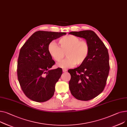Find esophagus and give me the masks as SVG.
<instances>
[{"label":"esophagus","mask_w":127,"mask_h":127,"mask_svg":"<svg viewBox=\"0 0 127 127\" xmlns=\"http://www.w3.org/2000/svg\"><path fill=\"white\" fill-rule=\"evenodd\" d=\"M63 72H65L67 71V70L66 69H63Z\"/></svg>","instance_id":"1"}]
</instances>
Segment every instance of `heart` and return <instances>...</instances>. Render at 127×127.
<instances>
[{"instance_id": "1", "label": "heart", "mask_w": 127, "mask_h": 127, "mask_svg": "<svg viewBox=\"0 0 127 127\" xmlns=\"http://www.w3.org/2000/svg\"><path fill=\"white\" fill-rule=\"evenodd\" d=\"M59 46L54 41L49 43L48 50L50 55L56 62H60L66 53V58L57 64L62 68H71L83 64L89 55V46L78 37L69 35L63 36L59 40Z\"/></svg>"}]
</instances>
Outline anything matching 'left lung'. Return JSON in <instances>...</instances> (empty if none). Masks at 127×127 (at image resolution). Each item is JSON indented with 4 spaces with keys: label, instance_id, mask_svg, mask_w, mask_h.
Wrapping results in <instances>:
<instances>
[{
    "label": "left lung",
    "instance_id": "1",
    "mask_svg": "<svg viewBox=\"0 0 127 127\" xmlns=\"http://www.w3.org/2000/svg\"><path fill=\"white\" fill-rule=\"evenodd\" d=\"M69 34L83 38L89 46V55L79 66L70 69L69 89L76 99L87 101L100 94L105 87L110 70L108 51L93 31L71 32Z\"/></svg>",
    "mask_w": 127,
    "mask_h": 127
}]
</instances>
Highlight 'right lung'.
Segmentation results:
<instances>
[{
	"label": "right lung",
	"mask_w": 127,
	"mask_h": 127,
	"mask_svg": "<svg viewBox=\"0 0 127 127\" xmlns=\"http://www.w3.org/2000/svg\"><path fill=\"white\" fill-rule=\"evenodd\" d=\"M65 32L38 31L33 33L21 48L17 62L19 84L27 97L44 102L53 96L55 84L63 73L62 68L51 69L55 62L50 55V42Z\"/></svg>",
	"instance_id": "right-lung-1"
}]
</instances>
